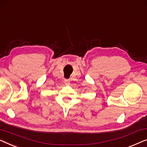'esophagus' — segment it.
I'll list each match as a JSON object with an SVG mask.
<instances>
[{
    "mask_svg": "<svg viewBox=\"0 0 147 147\" xmlns=\"http://www.w3.org/2000/svg\"><path fill=\"white\" fill-rule=\"evenodd\" d=\"M64 84H65V86H69L70 81L69 80H64Z\"/></svg>",
    "mask_w": 147,
    "mask_h": 147,
    "instance_id": "34e87169",
    "label": "esophagus"
}]
</instances>
